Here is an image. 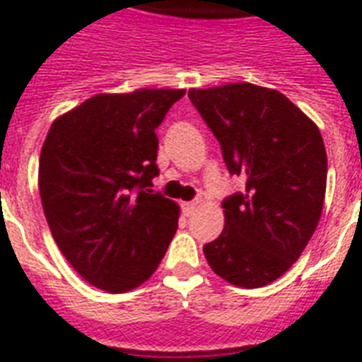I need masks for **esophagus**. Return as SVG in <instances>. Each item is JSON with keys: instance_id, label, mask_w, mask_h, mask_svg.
Wrapping results in <instances>:
<instances>
[{"instance_id": "esophagus-1", "label": "esophagus", "mask_w": 362, "mask_h": 362, "mask_svg": "<svg viewBox=\"0 0 362 362\" xmlns=\"http://www.w3.org/2000/svg\"><path fill=\"white\" fill-rule=\"evenodd\" d=\"M181 207H183L185 215H187V217H190V215H192V213L196 211V207H198V204H194V202H185V204Z\"/></svg>"}]
</instances>
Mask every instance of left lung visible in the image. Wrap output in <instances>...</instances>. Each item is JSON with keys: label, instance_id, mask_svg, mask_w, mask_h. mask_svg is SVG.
I'll use <instances>...</instances> for the list:
<instances>
[{"label": "left lung", "instance_id": "left-lung-1", "mask_svg": "<svg viewBox=\"0 0 362 362\" xmlns=\"http://www.w3.org/2000/svg\"><path fill=\"white\" fill-rule=\"evenodd\" d=\"M189 98L245 192L223 202L225 228L204 245L211 270L232 285L264 287L295 264L321 219L327 151L321 132L281 92L232 83Z\"/></svg>", "mask_w": 362, "mask_h": 362}]
</instances>
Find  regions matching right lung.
I'll return each mask as SVG.
<instances>
[{"label":"right lung","instance_id":"1","mask_svg":"<svg viewBox=\"0 0 362 362\" xmlns=\"http://www.w3.org/2000/svg\"><path fill=\"white\" fill-rule=\"evenodd\" d=\"M185 90L98 94L50 126L39 194L56 245L94 287L147 281L177 230L179 207L155 192L160 126Z\"/></svg>","mask_w":362,"mask_h":362}]
</instances>
